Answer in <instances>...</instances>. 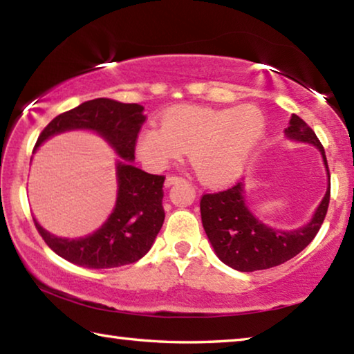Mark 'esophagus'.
Listing matches in <instances>:
<instances>
[{
    "mask_svg": "<svg viewBox=\"0 0 354 354\" xmlns=\"http://www.w3.org/2000/svg\"><path fill=\"white\" fill-rule=\"evenodd\" d=\"M178 181H181V178H178V176H167L164 185H165V187H170V185L176 184Z\"/></svg>",
    "mask_w": 354,
    "mask_h": 354,
    "instance_id": "obj_1",
    "label": "esophagus"
}]
</instances>
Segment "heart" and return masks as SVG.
<instances>
[{
	"label": "heart",
	"mask_w": 354,
	"mask_h": 354,
	"mask_svg": "<svg viewBox=\"0 0 354 354\" xmlns=\"http://www.w3.org/2000/svg\"><path fill=\"white\" fill-rule=\"evenodd\" d=\"M259 107L178 106L162 115V128L148 127L136 142V153L149 170H164L188 151L200 181L212 187L242 175L266 136Z\"/></svg>",
	"instance_id": "b5f03b06"
}]
</instances>
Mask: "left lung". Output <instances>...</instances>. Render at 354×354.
Masks as SVG:
<instances>
[{
	"label": "left lung",
	"mask_w": 354,
	"mask_h": 354,
	"mask_svg": "<svg viewBox=\"0 0 354 354\" xmlns=\"http://www.w3.org/2000/svg\"><path fill=\"white\" fill-rule=\"evenodd\" d=\"M284 136L319 149L328 176L325 196L306 225L295 230H278L266 225L250 211L243 181L218 194L203 195L200 211L206 236L218 259L234 270H266L292 259L314 241L325 220L331 190L325 149L314 131L295 113H292Z\"/></svg>",
	"instance_id": "left-lung-1"
}]
</instances>
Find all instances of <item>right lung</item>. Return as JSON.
<instances>
[{"label": "right lung", "mask_w": 354, "mask_h": 354, "mask_svg": "<svg viewBox=\"0 0 354 354\" xmlns=\"http://www.w3.org/2000/svg\"><path fill=\"white\" fill-rule=\"evenodd\" d=\"M145 118L140 104L97 98L53 118L39 136L34 151L55 136L91 131L118 156L115 206L97 231L82 237H59L34 218L48 247L65 261L86 268H113L137 262L153 247L165 218V178L149 175L133 165L136 139Z\"/></svg>", "instance_id": "1"}]
</instances>
